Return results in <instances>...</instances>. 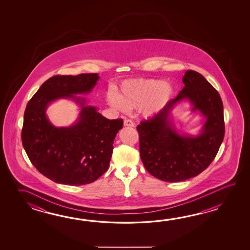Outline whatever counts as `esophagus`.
Segmentation results:
<instances>
[{"mask_svg":"<svg viewBox=\"0 0 250 250\" xmlns=\"http://www.w3.org/2000/svg\"><path fill=\"white\" fill-rule=\"evenodd\" d=\"M134 125H135V123H133L131 120H129V119L124 120V126L125 127H134Z\"/></svg>","mask_w":250,"mask_h":250,"instance_id":"esophagus-1","label":"esophagus"}]
</instances>
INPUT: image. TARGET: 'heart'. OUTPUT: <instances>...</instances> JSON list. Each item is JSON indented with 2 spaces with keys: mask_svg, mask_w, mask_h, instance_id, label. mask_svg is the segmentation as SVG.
I'll use <instances>...</instances> for the list:
<instances>
[{
  "mask_svg": "<svg viewBox=\"0 0 250 250\" xmlns=\"http://www.w3.org/2000/svg\"><path fill=\"white\" fill-rule=\"evenodd\" d=\"M175 89L164 80H129L124 81L121 93L111 94L109 103L120 111L141 109L144 115L152 117L159 113L174 96Z\"/></svg>",
  "mask_w": 250,
  "mask_h": 250,
  "instance_id": "obj_1",
  "label": "heart"
}]
</instances>
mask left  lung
Masks as SVG:
<instances>
[{
  "instance_id": "left-lung-1",
  "label": "left lung",
  "mask_w": 250,
  "mask_h": 250,
  "mask_svg": "<svg viewBox=\"0 0 250 250\" xmlns=\"http://www.w3.org/2000/svg\"><path fill=\"white\" fill-rule=\"evenodd\" d=\"M184 87L176 98L154 117L137 127L140 157L151 175L167 182L196 177L214 159L224 137L223 105L221 96L202 75L187 70ZM187 99L206 118L197 136L180 134L170 112L177 103Z\"/></svg>"
}]
</instances>
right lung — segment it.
<instances>
[{
  "label": "right lung",
  "mask_w": 250,
  "mask_h": 250,
  "mask_svg": "<svg viewBox=\"0 0 250 250\" xmlns=\"http://www.w3.org/2000/svg\"><path fill=\"white\" fill-rule=\"evenodd\" d=\"M99 76H53L27 104L22 127V144L37 170L52 181L80 186L96 181L109 168L113 141L123 120H108L96 107L86 105L78 94H88ZM67 98L81 105L80 116L69 127H55L46 116L48 104Z\"/></svg>",
  "instance_id": "1"
}]
</instances>
